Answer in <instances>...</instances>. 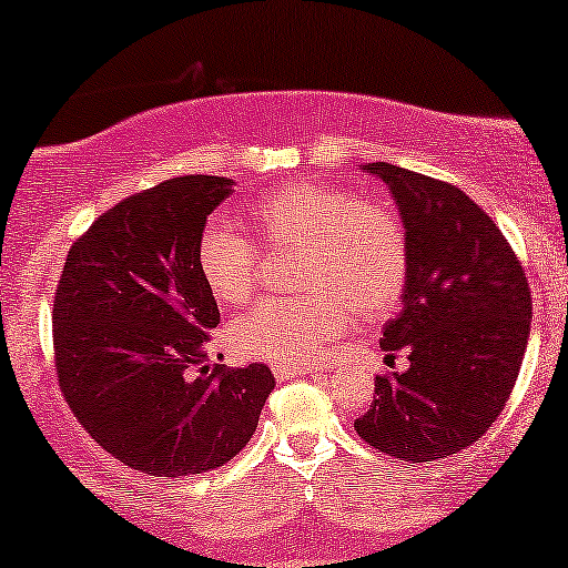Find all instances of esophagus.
<instances>
[{"label": "esophagus", "mask_w": 568, "mask_h": 568, "mask_svg": "<svg viewBox=\"0 0 568 568\" xmlns=\"http://www.w3.org/2000/svg\"><path fill=\"white\" fill-rule=\"evenodd\" d=\"M274 372L276 379H290V377H297V375H313V367H305V364H274L271 367Z\"/></svg>", "instance_id": "esophagus-1"}]
</instances>
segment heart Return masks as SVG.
I'll return each mask as SVG.
<instances>
[{
    "label": "heart",
    "mask_w": 568,
    "mask_h": 568,
    "mask_svg": "<svg viewBox=\"0 0 568 568\" xmlns=\"http://www.w3.org/2000/svg\"><path fill=\"white\" fill-rule=\"evenodd\" d=\"M261 247H292L290 286L300 294L263 297L227 328L230 348L245 359L302 364L362 321L395 307L408 278V232L383 201L344 185L297 181L276 185L247 206ZM196 268L220 305L255 292L261 253L243 232L209 222L196 243Z\"/></svg>",
    "instance_id": "obj_1"
}]
</instances>
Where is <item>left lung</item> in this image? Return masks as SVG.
I'll use <instances>...</instances> for the list:
<instances>
[{
	"label": "left lung",
	"instance_id": "8db88e82",
	"mask_svg": "<svg viewBox=\"0 0 568 568\" xmlns=\"http://www.w3.org/2000/svg\"><path fill=\"white\" fill-rule=\"evenodd\" d=\"M390 189L408 232L403 307L385 323L387 359L406 372L375 377V398L354 429L369 447L432 463L488 432L523 367L532 297L507 237L453 183L369 162Z\"/></svg>",
	"mask_w": 568,
	"mask_h": 568
}]
</instances>
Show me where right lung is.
<instances>
[{
    "instance_id": "1",
    "label": "right lung",
    "mask_w": 568,
    "mask_h": 568,
    "mask_svg": "<svg viewBox=\"0 0 568 568\" xmlns=\"http://www.w3.org/2000/svg\"><path fill=\"white\" fill-rule=\"evenodd\" d=\"M230 191L227 178L183 175L119 201L69 247L53 294L64 400L105 453L146 476L232 460L274 390L266 364H209L220 310L196 243Z\"/></svg>"
}]
</instances>
